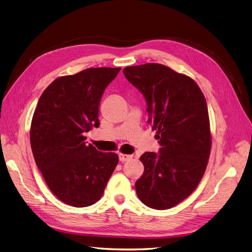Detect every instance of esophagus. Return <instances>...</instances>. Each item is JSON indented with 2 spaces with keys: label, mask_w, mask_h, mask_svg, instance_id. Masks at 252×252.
<instances>
[{
  "label": "esophagus",
  "mask_w": 252,
  "mask_h": 252,
  "mask_svg": "<svg viewBox=\"0 0 252 252\" xmlns=\"http://www.w3.org/2000/svg\"><path fill=\"white\" fill-rule=\"evenodd\" d=\"M131 158H132L131 156L123 155V154H121V155L119 156V158H120V161H121V162H127V161H129V159H130Z\"/></svg>",
  "instance_id": "esophagus-1"
}]
</instances>
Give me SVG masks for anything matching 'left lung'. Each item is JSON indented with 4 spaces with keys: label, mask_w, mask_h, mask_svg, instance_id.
Returning <instances> with one entry per match:
<instances>
[{
    "label": "left lung",
    "mask_w": 252,
    "mask_h": 252,
    "mask_svg": "<svg viewBox=\"0 0 252 252\" xmlns=\"http://www.w3.org/2000/svg\"><path fill=\"white\" fill-rule=\"evenodd\" d=\"M147 102L148 123L156 130L158 154L145 152L135 190L143 204L164 210L192 193L207 167L211 148L208 108L197 84L162 64L123 69Z\"/></svg>",
    "instance_id": "8db88e82"
}]
</instances>
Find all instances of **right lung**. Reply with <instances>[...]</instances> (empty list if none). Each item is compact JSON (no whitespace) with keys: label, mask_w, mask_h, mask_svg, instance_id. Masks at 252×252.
<instances>
[{"label":"right lung","mask_w":252,"mask_h":252,"mask_svg":"<svg viewBox=\"0 0 252 252\" xmlns=\"http://www.w3.org/2000/svg\"><path fill=\"white\" fill-rule=\"evenodd\" d=\"M121 68H88L53 81L44 90L30 127L34 161L59 200L73 207L96 203L119 157L87 144L86 132L100 126L98 106Z\"/></svg>","instance_id":"obj_1"}]
</instances>
